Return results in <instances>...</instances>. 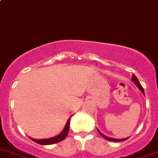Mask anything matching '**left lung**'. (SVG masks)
<instances>
[{
    "mask_svg": "<svg viewBox=\"0 0 158 158\" xmlns=\"http://www.w3.org/2000/svg\"><path fill=\"white\" fill-rule=\"evenodd\" d=\"M131 81H132V82H135V84L137 85V87H138V88L140 90H141V92H142V93L144 94V89H143V87L141 86V84H140L139 81H138V78H137L136 76H135V75L132 74V76H131ZM97 129H98V128H97ZM98 133H99L100 135H101L102 136L103 138H105V139L108 140V141H125V140H127V139H128V138H122V139H117V138H109V137H108V136H106V135H103V134L102 133V132L98 130Z\"/></svg>",
    "mask_w": 158,
    "mask_h": 158,
    "instance_id": "1",
    "label": "left lung"
}]
</instances>
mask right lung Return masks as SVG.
Segmentation results:
<instances>
[{
	"instance_id": "obj_1",
	"label": "right lung",
	"mask_w": 158,
	"mask_h": 158,
	"mask_svg": "<svg viewBox=\"0 0 158 158\" xmlns=\"http://www.w3.org/2000/svg\"><path fill=\"white\" fill-rule=\"evenodd\" d=\"M69 124H70V118L67 120L66 125H65L64 128L62 131L60 135H56L55 137H52V138H46V139H34V138H30L32 141H33L34 142L37 143V144H42V145H48V144H56V143H58L60 141H63L67 136L68 133H69Z\"/></svg>"
}]
</instances>
